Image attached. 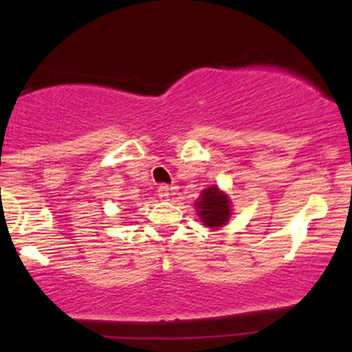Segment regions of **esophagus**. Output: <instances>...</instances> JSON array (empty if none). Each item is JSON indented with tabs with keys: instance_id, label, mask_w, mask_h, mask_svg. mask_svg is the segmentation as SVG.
<instances>
[{
	"instance_id": "1",
	"label": "esophagus",
	"mask_w": 352,
	"mask_h": 352,
	"mask_svg": "<svg viewBox=\"0 0 352 352\" xmlns=\"http://www.w3.org/2000/svg\"><path fill=\"white\" fill-rule=\"evenodd\" d=\"M157 192H159V199H162V200H168L172 195V188L168 187V185H160Z\"/></svg>"
}]
</instances>
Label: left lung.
Returning a JSON list of instances; mask_svg holds the SVG:
<instances>
[{
    "instance_id": "1",
    "label": "left lung",
    "mask_w": 352,
    "mask_h": 352,
    "mask_svg": "<svg viewBox=\"0 0 352 352\" xmlns=\"http://www.w3.org/2000/svg\"><path fill=\"white\" fill-rule=\"evenodd\" d=\"M195 208L201 225L212 230L225 227L233 215L232 200L228 193L223 192L218 185L201 190L199 200L195 201Z\"/></svg>"
}]
</instances>
